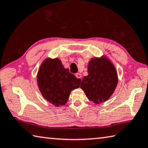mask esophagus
I'll use <instances>...</instances> for the list:
<instances>
[{
	"mask_svg": "<svg viewBox=\"0 0 148 148\" xmlns=\"http://www.w3.org/2000/svg\"><path fill=\"white\" fill-rule=\"evenodd\" d=\"M75 76H76V77L77 79H81V77H82V75H81V74H80L79 73H76L75 74Z\"/></svg>",
	"mask_w": 148,
	"mask_h": 148,
	"instance_id": "1",
	"label": "esophagus"
}]
</instances>
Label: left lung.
<instances>
[{
	"label": "left lung",
	"instance_id": "obj_1",
	"mask_svg": "<svg viewBox=\"0 0 148 148\" xmlns=\"http://www.w3.org/2000/svg\"><path fill=\"white\" fill-rule=\"evenodd\" d=\"M88 75L82 80L81 88L95 103L108 100L118 83L115 67L105 58H92L88 66Z\"/></svg>",
	"mask_w": 148,
	"mask_h": 148
}]
</instances>
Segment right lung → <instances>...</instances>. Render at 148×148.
I'll return each mask as SVG.
<instances>
[{
	"label": "right lung",
	"mask_w": 148,
	"mask_h": 148,
	"mask_svg": "<svg viewBox=\"0 0 148 148\" xmlns=\"http://www.w3.org/2000/svg\"><path fill=\"white\" fill-rule=\"evenodd\" d=\"M37 79L43 97L56 107L66 104L71 90L79 88L81 82L65 69L58 58L46 59L39 69Z\"/></svg>",
	"instance_id": "1"
}]
</instances>
